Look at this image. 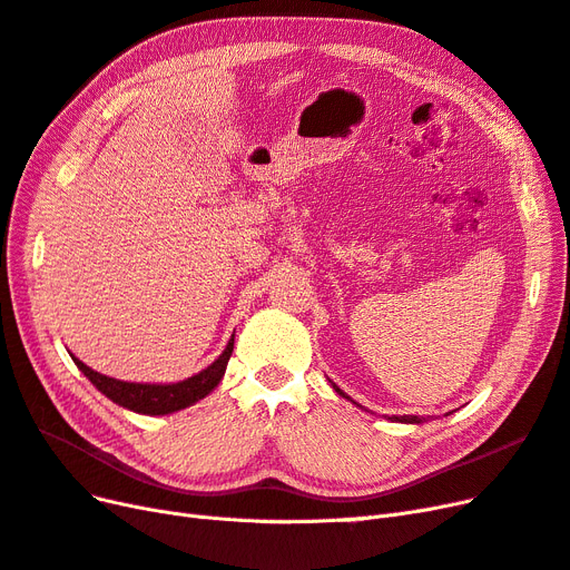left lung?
I'll return each mask as SVG.
<instances>
[{
	"label": "left lung",
	"mask_w": 570,
	"mask_h": 570,
	"mask_svg": "<svg viewBox=\"0 0 570 570\" xmlns=\"http://www.w3.org/2000/svg\"><path fill=\"white\" fill-rule=\"evenodd\" d=\"M337 390V387H335ZM340 392V390H337ZM340 394H344V392H340ZM396 421H402V423H421L423 419L421 416H402V419H396Z\"/></svg>",
	"instance_id": "8db88e82"
}]
</instances>
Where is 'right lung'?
<instances>
[{"label":"right lung","mask_w":570,"mask_h":570,"mask_svg":"<svg viewBox=\"0 0 570 570\" xmlns=\"http://www.w3.org/2000/svg\"><path fill=\"white\" fill-rule=\"evenodd\" d=\"M233 342L235 337L228 342L226 352H223L209 368H204L202 373L187 377L183 383H174V385H142V383H124V381H114V377L101 375L92 368H88L82 361L73 358L76 366L90 377V383L105 392L111 402H116L118 406H126L130 411L137 413H149V416H164V413L170 411H180L189 404L199 402L202 396L209 394L218 383L223 373H226L228 358L233 354Z\"/></svg>","instance_id":"right-lung-1"}]
</instances>
